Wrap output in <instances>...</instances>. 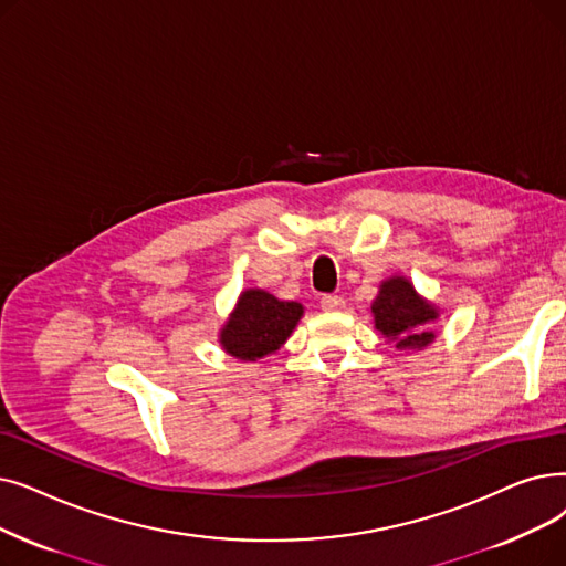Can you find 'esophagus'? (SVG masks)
<instances>
[{
	"mask_svg": "<svg viewBox=\"0 0 566 566\" xmlns=\"http://www.w3.org/2000/svg\"><path fill=\"white\" fill-rule=\"evenodd\" d=\"M318 303H322V310H326V312H337L344 307V298L335 296V293H326V296H322V301Z\"/></svg>",
	"mask_w": 566,
	"mask_h": 566,
	"instance_id": "34e87169",
	"label": "esophagus"
}]
</instances>
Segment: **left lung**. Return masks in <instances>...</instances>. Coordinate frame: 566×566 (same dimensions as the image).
I'll list each match as a JSON object with an SVG mask.
<instances>
[{"label": "left lung", "mask_w": 566, "mask_h": 566, "mask_svg": "<svg viewBox=\"0 0 566 566\" xmlns=\"http://www.w3.org/2000/svg\"><path fill=\"white\" fill-rule=\"evenodd\" d=\"M373 314L377 331L388 339H396L398 349L426 347L434 339V333L426 331V324L434 322L437 310L405 277H390L381 284Z\"/></svg>", "instance_id": "left-lung-1"}]
</instances>
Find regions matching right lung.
Returning <instances> with one entry per match:
<instances>
[{
	"label": "right lung",
	"mask_w": 566,
	"mask_h": 566,
	"mask_svg": "<svg viewBox=\"0 0 566 566\" xmlns=\"http://www.w3.org/2000/svg\"><path fill=\"white\" fill-rule=\"evenodd\" d=\"M301 316V303L277 301L273 293L250 289L240 296L219 342L231 356L256 360L277 352L291 331L296 328Z\"/></svg>",
	"instance_id": "1"
}]
</instances>
